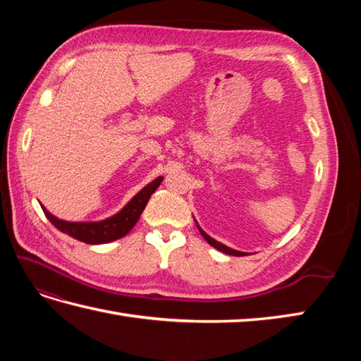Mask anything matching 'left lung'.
Returning a JSON list of instances; mask_svg holds the SVG:
<instances>
[{
  "instance_id": "left-lung-1",
  "label": "left lung",
  "mask_w": 361,
  "mask_h": 361,
  "mask_svg": "<svg viewBox=\"0 0 361 361\" xmlns=\"http://www.w3.org/2000/svg\"><path fill=\"white\" fill-rule=\"evenodd\" d=\"M195 220V219H194ZM195 224H197V220H195ZM197 228H198V231H200V234L203 235V239L208 242L211 247H214L216 250H219V251H221V252H225V255H229V256H247V252H243V251H237V250H233V248H229V247H226V245H224V243H220V242H217L216 239H212L211 235H208L206 234L203 229L200 228V225L197 224Z\"/></svg>"
}]
</instances>
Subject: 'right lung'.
Masks as SVG:
<instances>
[{
	"mask_svg": "<svg viewBox=\"0 0 361 361\" xmlns=\"http://www.w3.org/2000/svg\"><path fill=\"white\" fill-rule=\"evenodd\" d=\"M161 181H163V176H158V178L149 183L147 186H144L119 212L99 221H68L52 216L43 204L42 209L44 212V216L48 217V220L59 229V231H62L68 235L74 237V239L85 242L88 245L109 243L121 239V237H124L132 231L136 221L140 220L149 198L158 189Z\"/></svg>",
	"mask_w": 361,
	"mask_h": 361,
	"instance_id": "right-lung-1",
	"label": "right lung"
}]
</instances>
